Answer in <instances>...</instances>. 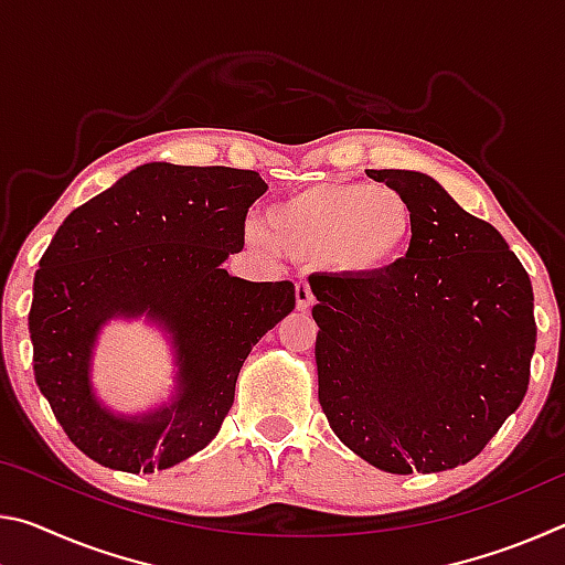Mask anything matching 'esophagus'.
Returning a JSON list of instances; mask_svg holds the SVG:
<instances>
[{
	"instance_id": "1",
	"label": "esophagus",
	"mask_w": 565,
	"mask_h": 565,
	"mask_svg": "<svg viewBox=\"0 0 565 565\" xmlns=\"http://www.w3.org/2000/svg\"><path fill=\"white\" fill-rule=\"evenodd\" d=\"M294 296H296V309H299V311H309L313 301H317V299H313L311 286L306 281H299L294 286Z\"/></svg>"
}]
</instances>
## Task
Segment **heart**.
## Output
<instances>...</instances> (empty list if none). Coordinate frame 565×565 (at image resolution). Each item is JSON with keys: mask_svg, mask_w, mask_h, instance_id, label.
Returning <instances> with one entry per match:
<instances>
[{"mask_svg": "<svg viewBox=\"0 0 565 565\" xmlns=\"http://www.w3.org/2000/svg\"><path fill=\"white\" fill-rule=\"evenodd\" d=\"M266 234L291 259L327 262L349 279H376L406 256L414 212L388 186L321 181L274 204Z\"/></svg>", "mask_w": 565, "mask_h": 565, "instance_id": "obj_1", "label": "heart"}]
</instances>
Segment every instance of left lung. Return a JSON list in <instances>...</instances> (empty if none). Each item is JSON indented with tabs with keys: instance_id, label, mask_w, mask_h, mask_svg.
Listing matches in <instances>:
<instances>
[{
	"instance_id": "left-lung-1",
	"label": "left lung",
	"mask_w": 565,
	"mask_h": 565,
	"mask_svg": "<svg viewBox=\"0 0 565 565\" xmlns=\"http://www.w3.org/2000/svg\"><path fill=\"white\" fill-rule=\"evenodd\" d=\"M414 212V242L376 279L313 274L319 404L343 444L388 473L483 451L529 388L533 289L505 238L431 177L366 169Z\"/></svg>"
}]
</instances>
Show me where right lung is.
I'll return each mask as SVG.
<instances>
[{
    "label": "right lung",
    "mask_w": 565,
    "mask_h": 565,
    "mask_svg": "<svg viewBox=\"0 0 565 565\" xmlns=\"http://www.w3.org/2000/svg\"><path fill=\"white\" fill-rule=\"evenodd\" d=\"M266 191L252 169L154 161L64 218L34 276L30 333L36 386L92 461L154 473L202 451L234 404L248 351L294 311L291 281H244L222 264ZM147 312L175 339L171 407L114 417L90 394L88 359L104 320Z\"/></svg>",
    "instance_id": "obj_1"
}]
</instances>
